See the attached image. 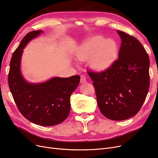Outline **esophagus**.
I'll return each mask as SVG.
<instances>
[{"mask_svg":"<svg viewBox=\"0 0 158 158\" xmlns=\"http://www.w3.org/2000/svg\"><path fill=\"white\" fill-rule=\"evenodd\" d=\"M80 82L82 83V84L87 82V80H86V78H85V75L81 74L80 76Z\"/></svg>","mask_w":158,"mask_h":158,"instance_id":"34e87169","label":"esophagus"}]
</instances>
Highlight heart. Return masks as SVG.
Segmentation results:
<instances>
[{"label": "heart", "instance_id": "1", "mask_svg": "<svg viewBox=\"0 0 158 158\" xmlns=\"http://www.w3.org/2000/svg\"><path fill=\"white\" fill-rule=\"evenodd\" d=\"M117 47L115 41L96 36L87 40L77 54L78 60L84 61L90 56V64L94 69H104L115 60Z\"/></svg>", "mask_w": 158, "mask_h": 158}]
</instances>
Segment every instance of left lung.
<instances>
[{
  "label": "left lung",
  "instance_id": "left-lung-1",
  "mask_svg": "<svg viewBox=\"0 0 158 158\" xmlns=\"http://www.w3.org/2000/svg\"><path fill=\"white\" fill-rule=\"evenodd\" d=\"M121 38L118 58L104 71H87L95 89L100 112L109 119L123 121L140 110L150 86V60L135 37L117 30Z\"/></svg>",
  "mask_w": 158,
  "mask_h": 158
}]
</instances>
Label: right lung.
I'll return each instance as SVG.
<instances>
[{
  "mask_svg": "<svg viewBox=\"0 0 158 158\" xmlns=\"http://www.w3.org/2000/svg\"><path fill=\"white\" fill-rule=\"evenodd\" d=\"M41 32L42 30H36L28 33L14 51L10 64L8 84L21 114L34 124L50 127L62 123L68 117L71 95L78 85L80 77H55L41 84L24 80L20 69L23 48Z\"/></svg>",
  "mask_w": 158,
  "mask_h": 158,
  "instance_id": "obj_1",
  "label": "right lung"
}]
</instances>
